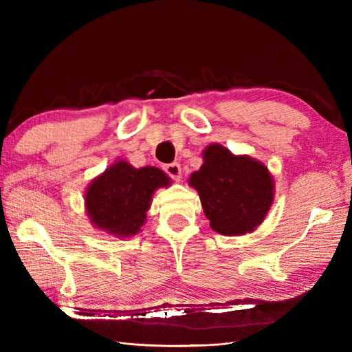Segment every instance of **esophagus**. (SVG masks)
Instances as JSON below:
<instances>
[{
	"mask_svg": "<svg viewBox=\"0 0 352 352\" xmlns=\"http://www.w3.org/2000/svg\"><path fill=\"white\" fill-rule=\"evenodd\" d=\"M163 170L172 178V180L180 182L182 178V166L178 163H168L163 166Z\"/></svg>",
	"mask_w": 352,
	"mask_h": 352,
	"instance_id": "obj_1",
	"label": "esophagus"
}]
</instances>
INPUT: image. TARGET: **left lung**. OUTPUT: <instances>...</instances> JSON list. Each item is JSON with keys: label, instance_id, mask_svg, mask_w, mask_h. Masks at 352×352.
<instances>
[{"label": "left lung", "instance_id": "left-lung-1", "mask_svg": "<svg viewBox=\"0 0 352 352\" xmlns=\"http://www.w3.org/2000/svg\"><path fill=\"white\" fill-rule=\"evenodd\" d=\"M210 227L226 236L245 234L258 227L274 199V182L267 168L246 155L210 145L204 163L190 175Z\"/></svg>", "mask_w": 352, "mask_h": 352}]
</instances>
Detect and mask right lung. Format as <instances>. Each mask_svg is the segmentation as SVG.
Segmentation results:
<instances>
[{
	"mask_svg": "<svg viewBox=\"0 0 352 352\" xmlns=\"http://www.w3.org/2000/svg\"><path fill=\"white\" fill-rule=\"evenodd\" d=\"M168 184L169 178L160 169H136L124 160L118 162L87 188L89 218L110 234L130 237L144 226L154 190Z\"/></svg>",
	"mask_w": 352,
	"mask_h": 352,
	"instance_id": "1",
	"label": "right lung"
}]
</instances>
